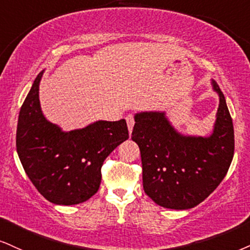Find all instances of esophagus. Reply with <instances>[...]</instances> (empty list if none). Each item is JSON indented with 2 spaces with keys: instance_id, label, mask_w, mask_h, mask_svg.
I'll list each match as a JSON object with an SVG mask.
<instances>
[{
  "instance_id": "1",
  "label": "esophagus",
  "mask_w": 250,
  "mask_h": 250,
  "mask_svg": "<svg viewBox=\"0 0 250 250\" xmlns=\"http://www.w3.org/2000/svg\"><path fill=\"white\" fill-rule=\"evenodd\" d=\"M126 123H127L128 132H130V134H131L132 130H133V126H134V117H133V115L126 116Z\"/></svg>"
}]
</instances>
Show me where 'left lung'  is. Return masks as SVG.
<instances>
[{"label":"left lung","instance_id":"1","mask_svg":"<svg viewBox=\"0 0 250 250\" xmlns=\"http://www.w3.org/2000/svg\"><path fill=\"white\" fill-rule=\"evenodd\" d=\"M212 84L219 95V107L210 137L178 133L165 112L134 116L132 140L140 148L144 190L162 208H195L229 171L234 155L233 122L219 85L213 80Z\"/></svg>","mask_w":250,"mask_h":250}]
</instances>
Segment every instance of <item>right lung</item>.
<instances>
[{
  "label": "right lung",
  "mask_w": 250,
  "mask_h": 250,
  "mask_svg": "<svg viewBox=\"0 0 250 250\" xmlns=\"http://www.w3.org/2000/svg\"><path fill=\"white\" fill-rule=\"evenodd\" d=\"M37 76L18 116L16 147L27 177L48 202L75 205L100 188L101 168L109 154L128 139L125 119L98 120L69 132L45 118L40 109Z\"/></svg>",
  "instance_id": "right-lung-1"
}]
</instances>
